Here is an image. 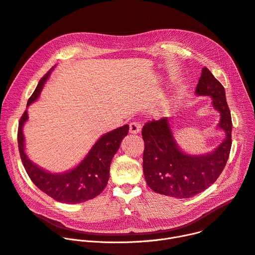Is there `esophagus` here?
I'll return each instance as SVG.
<instances>
[{
    "label": "esophagus",
    "mask_w": 255,
    "mask_h": 255,
    "mask_svg": "<svg viewBox=\"0 0 255 255\" xmlns=\"http://www.w3.org/2000/svg\"><path fill=\"white\" fill-rule=\"evenodd\" d=\"M141 129V125L137 122H132L129 124V132L131 133H138Z\"/></svg>",
    "instance_id": "1"
}]
</instances>
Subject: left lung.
<instances>
[{
	"instance_id": "8db88e82",
	"label": "left lung",
	"mask_w": 255,
	"mask_h": 255,
	"mask_svg": "<svg viewBox=\"0 0 255 255\" xmlns=\"http://www.w3.org/2000/svg\"><path fill=\"white\" fill-rule=\"evenodd\" d=\"M196 94L212 98L226 138L211 153L189 155L176 143L167 117L146 123L142 128L144 176L149 187L164 196L186 199L202 192L217 180L230 156L233 124L226 92L207 68L202 70Z\"/></svg>"
}]
</instances>
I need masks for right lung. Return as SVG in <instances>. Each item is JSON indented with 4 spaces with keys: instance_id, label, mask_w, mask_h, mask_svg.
<instances>
[{
    "instance_id": "right-lung-1",
    "label": "right lung",
    "mask_w": 255,
    "mask_h": 255,
    "mask_svg": "<svg viewBox=\"0 0 255 255\" xmlns=\"http://www.w3.org/2000/svg\"><path fill=\"white\" fill-rule=\"evenodd\" d=\"M49 74L50 72L39 81L35 92L27 101V106L38 99ZM26 121L27 112L25 110L19 121L17 141L23 167L33 183L55 201L66 204H78L99 196L107 186L111 160L119 149L123 139L128 132V125L105 133L93 146L84 159L72 171L52 174L33 163L24 152L22 128Z\"/></svg>"
}]
</instances>
